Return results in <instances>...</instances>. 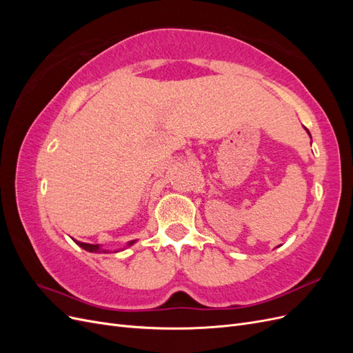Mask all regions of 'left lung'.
<instances>
[{"label":"left lung","mask_w":353,"mask_h":353,"mask_svg":"<svg viewBox=\"0 0 353 353\" xmlns=\"http://www.w3.org/2000/svg\"><path fill=\"white\" fill-rule=\"evenodd\" d=\"M305 130H306V128H305ZM307 131V130H306ZM307 134H309V131H307ZM309 135H311V134H309Z\"/></svg>","instance_id":"8db88e82"}]
</instances>
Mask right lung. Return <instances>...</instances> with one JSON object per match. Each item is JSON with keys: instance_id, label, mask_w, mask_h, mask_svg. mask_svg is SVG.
I'll return each mask as SVG.
<instances>
[{"instance_id": "right-lung-1", "label": "right lung", "mask_w": 353, "mask_h": 353, "mask_svg": "<svg viewBox=\"0 0 353 353\" xmlns=\"http://www.w3.org/2000/svg\"><path fill=\"white\" fill-rule=\"evenodd\" d=\"M74 243H77L78 245H81L82 249H85L87 252H91V253H108V250H104L100 244H90V243H81V241H77L74 240ZM135 243V240L128 243V245H132Z\"/></svg>"}]
</instances>
